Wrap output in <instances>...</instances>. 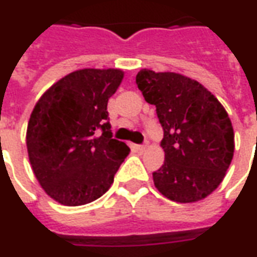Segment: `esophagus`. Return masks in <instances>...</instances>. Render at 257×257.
Returning <instances> with one entry per match:
<instances>
[{"label":"esophagus","mask_w":257,"mask_h":257,"mask_svg":"<svg viewBox=\"0 0 257 257\" xmlns=\"http://www.w3.org/2000/svg\"><path fill=\"white\" fill-rule=\"evenodd\" d=\"M138 149H139L140 151H143L146 149V145H139V146H138Z\"/></svg>","instance_id":"1"}]
</instances>
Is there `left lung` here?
<instances>
[{"label":"left lung","instance_id":"obj_1","mask_svg":"<svg viewBox=\"0 0 257 257\" xmlns=\"http://www.w3.org/2000/svg\"><path fill=\"white\" fill-rule=\"evenodd\" d=\"M136 84L156 106L164 129L165 161L153 173L154 186L180 204L204 199L223 182L234 156V131L224 107L204 85L182 74L143 68Z\"/></svg>","mask_w":257,"mask_h":257}]
</instances>
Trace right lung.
<instances>
[{"mask_svg":"<svg viewBox=\"0 0 257 257\" xmlns=\"http://www.w3.org/2000/svg\"><path fill=\"white\" fill-rule=\"evenodd\" d=\"M123 78L118 68H82L59 79L37 101L26 145L44 191L66 206L100 198L129 154L112 139L107 103Z\"/></svg>","mask_w":257,"mask_h":257,"instance_id":"add662e5","label":"right lung"}]
</instances>
